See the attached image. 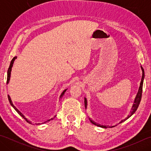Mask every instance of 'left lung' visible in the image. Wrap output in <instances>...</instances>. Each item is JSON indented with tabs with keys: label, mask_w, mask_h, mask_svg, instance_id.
Wrapping results in <instances>:
<instances>
[{
	"label": "left lung",
	"mask_w": 151,
	"mask_h": 151,
	"mask_svg": "<svg viewBox=\"0 0 151 151\" xmlns=\"http://www.w3.org/2000/svg\"><path fill=\"white\" fill-rule=\"evenodd\" d=\"M141 69L142 70V81H141L140 82V86H139V88L138 89V91H137V93L136 96V98L134 99V103L132 105V110L130 111V115H128V117L127 118L121 120L119 124H120L121 123H123L124 121H126L127 119H129L131 115H133L134 113H135V111L137 110V108L139 106V104L140 103V101H141V99H142V89H143V80H144V77H145V73H144V69L142 67V66H141ZM84 104H85V108L86 109L87 108L88 106V101H87V99L85 97L84 98ZM89 119L90 120L91 123L92 124H93L96 126H98V127H100L102 128H104V129H107V128H112V127H114L115 126H117V125H115V126H111V127H108V126H105V125H102L100 124L99 123H96L95 121H93V120H91L90 118H89Z\"/></svg>",
	"instance_id": "left-lung-1"
}]
</instances>
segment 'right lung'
<instances>
[{"label": "right lung", "mask_w": 151, "mask_h": 151, "mask_svg": "<svg viewBox=\"0 0 151 151\" xmlns=\"http://www.w3.org/2000/svg\"><path fill=\"white\" fill-rule=\"evenodd\" d=\"M17 58V56H15V57H14V58H13L12 60V61H11V62H10V65H9V68H8V73H7V84H8L9 83V80H10V76H11V71H12V67H13V65H14V61H15V60ZM67 89H65V90H63V92L62 93V94L60 95V99H61L62 98V97L64 95V94H65V91H66V90H67ZM8 100H9V103H10V104L12 105V106L14 108L15 110V111L17 112V113L21 115V116L22 117V118H24L25 120H26L28 123H30V124H32V123L30 121H28L27 119L24 117V115L22 114L21 112L19 111L18 109L16 108L15 106L14 105V104H13V102H12V99H11V98H10V97H9V95H8ZM56 117V115L55 116H54V117H52V118H51L50 119H49V120H47V121H45V122H44V123H45L46 122H47V121H51V120H52V119H54V117ZM43 123H38L37 124H43Z\"/></svg>", "instance_id": "1"}]
</instances>
